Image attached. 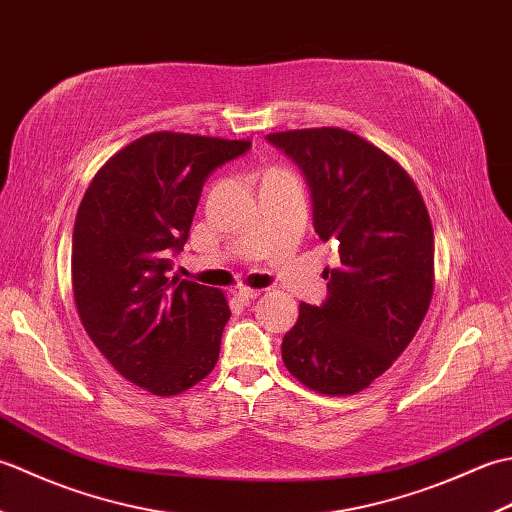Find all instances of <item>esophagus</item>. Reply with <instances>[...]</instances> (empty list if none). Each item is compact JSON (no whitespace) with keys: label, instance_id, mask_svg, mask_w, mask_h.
Wrapping results in <instances>:
<instances>
[{"label":"esophagus","instance_id":"obj_1","mask_svg":"<svg viewBox=\"0 0 512 512\" xmlns=\"http://www.w3.org/2000/svg\"><path fill=\"white\" fill-rule=\"evenodd\" d=\"M233 292H235V297L242 299V301H253V299H257L259 295H262V290L248 288V286H237Z\"/></svg>","mask_w":512,"mask_h":512}]
</instances>
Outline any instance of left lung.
Instances as JSON below:
<instances>
[{
	"instance_id": "obj_1",
	"label": "left lung",
	"mask_w": 512,
	"mask_h": 512,
	"mask_svg": "<svg viewBox=\"0 0 512 512\" xmlns=\"http://www.w3.org/2000/svg\"><path fill=\"white\" fill-rule=\"evenodd\" d=\"M310 189L312 224L339 248L328 295L301 303L281 343L288 372L328 396H350L411 343L433 292V228L420 191L394 158L339 127L268 134Z\"/></svg>"
}]
</instances>
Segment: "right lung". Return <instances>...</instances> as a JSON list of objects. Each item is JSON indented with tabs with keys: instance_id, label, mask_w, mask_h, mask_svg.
Segmentation results:
<instances>
[{
	"instance_id": "add662e5",
	"label": "right lung",
	"mask_w": 512,
	"mask_h": 512,
	"mask_svg": "<svg viewBox=\"0 0 512 512\" xmlns=\"http://www.w3.org/2000/svg\"><path fill=\"white\" fill-rule=\"evenodd\" d=\"M248 140L156 132L96 173L72 233V290L92 343L129 383L176 396L211 372L231 317L217 288L169 279L202 187Z\"/></svg>"
}]
</instances>
